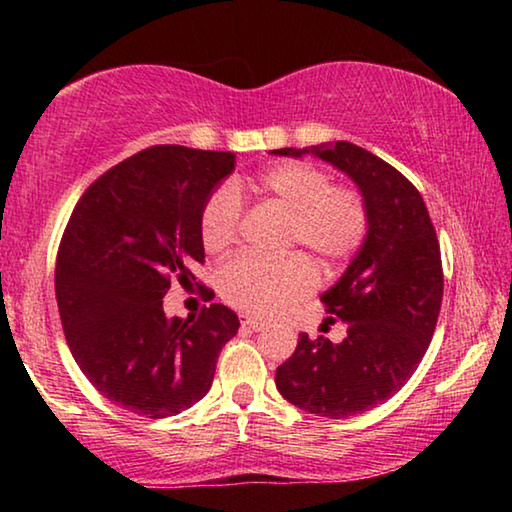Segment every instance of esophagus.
<instances>
[{"label": "esophagus", "instance_id": "34e87169", "mask_svg": "<svg viewBox=\"0 0 512 512\" xmlns=\"http://www.w3.org/2000/svg\"><path fill=\"white\" fill-rule=\"evenodd\" d=\"M242 326L249 328V331H263V328H265L263 321H258V319H254V317H244V319H242Z\"/></svg>", "mask_w": 512, "mask_h": 512}]
</instances>
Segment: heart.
Returning <instances> with one entry per match:
<instances>
[{
  "label": "heart",
  "instance_id": "b5f03b06",
  "mask_svg": "<svg viewBox=\"0 0 512 512\" xmlns=\"http://www.w3.org/2000/svg\"><path fill=\"white\" fill-rule=\"evenodd\" d=\"M256 195L286 214L282 251L277 261L230 258L216 272V291L223 303L256 317H270L312 291L317 272L305 256L333 270L361 249L368 235V207L359 191L331 184V177L310 163H279L254 179H233L228 188L209 195L200 214L202 247L226 251L240 228V198Z\"/></svg>",
  "mask_w": 512,
  "mask_h": 512
}]
</instances>
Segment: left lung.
Returning a JSON list of instances; mask_svg holds the SVG:
<instances>
[{
	"instance_id": "8db88e82",
	"label": "left lung",
	"mask_w": 512,
	"mask_h": 512,
	"mask_svg": "<svg viewBox=\"0 0 512 512\" xmlns=\"http://www.w3.org/2000/svg\"><path fill=\"white\" fill-rule=\"evenodd\" d=\"M275 153L328 160L366 200V240L321 296L328 314L347 321V338L333 345L300 333L296 352L275 373L279 394L298 408L328 419L359 415L394 396L429 349L443 303L436 228L417 188L361 146L326 142Z\"/></svg>"
}]
</instances>
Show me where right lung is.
Returning <instances> with one entry per match:
<instances>
[{
    "mask_svg": "<svg viewBox=\"0 0 512 512\" xmlns=\"http://www.w3.org/2000/svg\"><path fill=\"white\" fill-rule=\"evenodd\" d=\"M233 167L230 151L151 146L95 179L62 233L55 298L67 345L90 384L135 415L163 419L198 403L240 328L219 303L188 319L163 312L172 279L184 286L205 263L202 207Z\"/></svg>",
    "mask_w": 512,
    "mask_h": 512,
    "instance_id": "1",
    "label": "right lung"
}]
</instances>
